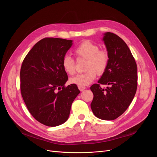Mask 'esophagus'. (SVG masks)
<instances>
[{"mask_svg": "<svg viewBox=\"0 0 157 157\" xmlns=\"http://www.w3.org/2000/svg\"><path fill=\"white\" fill-rule=\"evenodd\" d=\"M78 88H79V90H80V91L83 92L84 90H85L86 87H85V86H78Z\"/></svg>", "mask_w": 157, "mask_h": 157, "instance_id": "34e87169", "label": "esophagus"}]
</instances>
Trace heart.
Instances as JSON below:
<instances>
[{
    "label": "heart",
    "instance_id": "b5f03b06",
    "mask_svg": "<svg viewBox=\"0 0 157 157\" xmlns=\"http://www.w3.org/2000/svg\"><path fill=\"white\" fill-rule=\"evenodd\" d=\"M90 40H84L75 49V53L78 59L86 60L85 66V72L77 74L71 78V83L78 86H86L92 83L97 76L102 74L108 67L109 63L108 53ZM63 70L69 75L76 72L75 61L69 55H65L62 61Z\"/></svg>",
    "mask_w": 157,
    "mask_h": 157
}]
</instances>
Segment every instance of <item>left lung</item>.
I'll list each match as a JSON object with an SVG mask.
<instances>
[{
  "label": "left lung",
  "instance_id": "obj_1",
  "mask_svg": "<svg viewBox=\"0 0 157 157\" xmlns=\"http://www.w3.org/2000/svg\"><path fill=\"white\" fill-rule=\"evenodd\" d=\"M102 40L109 55L108 67L97 84L90 87L94 94L91 109L97 118L113 120L128 108L137 87V64L127 44L111 32H105ZM101 84L110 85L104 89Z\"/></svg>",
  "mask_w": 157,
  "mask_h": 157
}]
</instances>
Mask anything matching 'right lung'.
I'll return each mask as SVG.
<instances>
[{
	"mask_svg": "<svg viewBox=\"0 0 157 157\" xmlns=\"http://www.w3.org/2000/svg\"><path fill=\"white\" fill-rule=\"evenodd\" d=\"M72 45V40L44 38L33 46L21 65L23 99L32 117L48 127L67 120L72 103L80 93L75 84L65 86L68 77L62 61Z\"/></svg>",
	"mask_w": 157,
	"mask_h": 157,
	"instance_id": "obj_1",
	"label": "right lung"
}]
</instances>
